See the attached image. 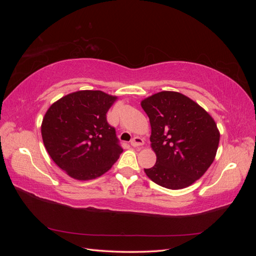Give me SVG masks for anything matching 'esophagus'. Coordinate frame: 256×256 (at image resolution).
I'll return each instance as SVG.
<instances>
[{"label": "esophagus", "mask_w": 256, "mask_h": 256, "mask_svg": "<svg viewBox=\"0 0 256 256\" xmlns=\"http://www.w3.org/2000/svg\"><path fill=\"white\" fill-rule=\"evenodd\" d=\"M130 144H131V146H134V147H138V146H142L144 144V141H143L142 138L136 136V138H132V140H131Z\"/></svg>", "instance_id": "esophagus-1"}]
</instances>
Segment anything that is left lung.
I'll list each match as a JSON object with an SVG mask.
<instances>
[{
    "instance_id": "1",
    "label": "left lung",
    "mask_w": 256,
    "mask_h": 256,
    "mask_svg": "<svg viewBox=\"0 0 256 256\" xmlns=\"http://www.w3.org/2000/svg\"><path fill=\"white\" fill-rule=\"evenodd\" d=\"M141 106L150 122V146L157 161L144 168L147 177L171 190L187 188L214 162L220 131L212 116L178 92L164 90L144 98Z\"/></svg>"
}]
</instances>
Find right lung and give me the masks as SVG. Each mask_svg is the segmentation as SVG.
I'll list each match as a JSON object with an SVG mask.
<instances>
[{"label": "right lung", "instance_id": "add662e5", "mask_svg": "<svg viewBox=\"0 0 256 256\" xmlns=\"http://www.w3.org/2000/svg\"><path fill=\"white\" fill-rule=\"evenodd\" d=\"M118 99L102 90H78L53 102L42 122L49 156L76 180L104 175L122 152L106 112Z\"/></svg>", "mask_w": 256, "mask_h": 256}]
</instances>
